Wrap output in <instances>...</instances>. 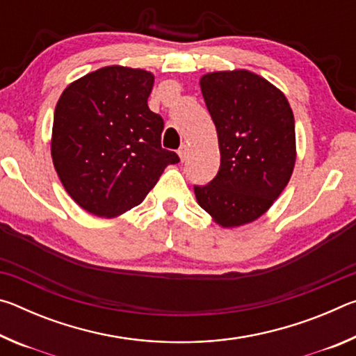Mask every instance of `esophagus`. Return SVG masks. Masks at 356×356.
<instances>
[{"mask_svg":"<svg viewBox=\"0 0 356 356\" xmlns=\"http://www.w3.org/2000/svg\"><path fill=\"white\" fill-rule=\"evenodd\" d=\"M177 154L180 156V160L185 161V159H186V146H185V144H184V146H180V149L177 150Z\"/></svg>","mask_w":356,"mask_h":356,"instance_id":"34e87169","label":"esophagus"}]
</instances>
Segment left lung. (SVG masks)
Wrapping results in <instances>:
<instances>
[{"instance_id": "obj_1", "label": "left lung", "mask_w": 356, "mask_h": 356, "mask_svg": "<svg viewBox=\"0 0 356 356\" xmlns=\"http://www.w3.org/2000/svg\"><path fill=\"white\" fill-rule=\"evenodd\" d=\"M201 91L218 134L220 170L195 185L200 206L225 227L254 221L286 188L295 165V120L280 89L248 70L213 72Z\"/></svg>"}]
</instances>
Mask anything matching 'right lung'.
Masks as SVG:
<instances>
[{
    "mask_svg": "<svg viewBox=\"0 0 356 356\" xmlns=\"http://www.w3.org/2000/svg\"><path fill=\"white\" fill-rule=\"evenodd\" d=\"M152 86L150 72L110 65L74 81L58 100L53 165L89 213L110 218L134 209L180 161L161 147L163 118L147 106Z\"/></svg>",
    "mask_w": 356,
    "mask_h": 356,
    "instance_id": "add662e5",
    "label": "right lung"
}]
</instances>
